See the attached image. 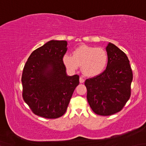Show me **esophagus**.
Here are the masks:
<instances>
[{"label": "esophagus", "mask_w": 146, "mask_h": 146, "mask_svg": "<svg viewBox=\"0 0 146 146\" xmlns=\"http://www.w3.org/2000/svg\"><path fill=\"white\" fill-rule=\"evenodd\" d=\"M84 82H85V80L83 79L82 77H80V83H83Z\"/></svg>", "instance_id": "obj_1"}]
</instances>
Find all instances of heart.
<instances>
[{"mask_svg":"<svg viewBox=\"0 0 146 146\" xmlns=\"http://www.w3.org/2000/svg\"><path fill=\"white\" fill-rule=\"evenodd\" d=\"M73 55L65 54L63 61L68 70L75 71L81 66L85 75L94 77L100 75L106 69L108 56L102 48L82 45L73 51Z\"/></svg>","mask_w":146,"mask_h":146,"instance_id":"b5f03b06","label":"heart"}]
</instances>
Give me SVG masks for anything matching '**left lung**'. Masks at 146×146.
Listing matches in <instances>:
<instances>
[{"mask_svg": "<svg viewBox=\"0 0 146 146\" xmlns=\"http://www.w3.org/2000/svg\"><path fill=\"white\" fill-rule=\"evenodd\" d=\"M108 61L103 73L85 80L87 100L94 112L110 115L120 111L131 97L132 71L127 55L109 42L106 47Z\"/></svg>", "mask_w": 146, "mask_h": 146, "instance_id": "obj_1", "label": "left lung"}]
</instances>
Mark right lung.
Instances as JSON below:
<instances>
[{"mask_svg":"<svg viewBox=\"0 0 146 146\" xmlns=\"http://www.w3.org/2000/svg\"><path fill=\"white\" fill-rule=\"evenodd\" d=\"M67 41L51 40L34 51L22 75L23 97L33 112L56 119L66 112L79 76L67 75L63 57Z\"/></svg>","mask_w":146,"mask_h":146,"instance_id":"add662e5","label":"right lung"}]
</instances>
